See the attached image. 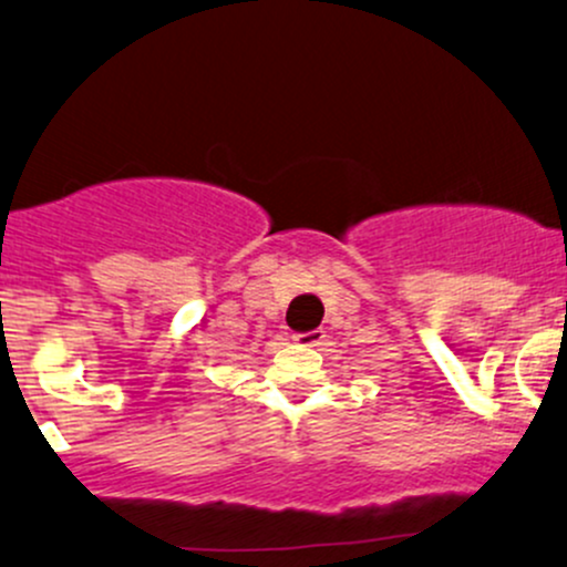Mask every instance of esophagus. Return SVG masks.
Returning a JSON list of instances; mask_svg holds the SVG:
<instances>
[{"label": "esophagus", "instance_id": "esophagus-1", "mask_svg": "<svg viewBox=\"0 0 567 567\" xmlns=\"http://www.w3.org/2000/svg\"><path fill=\"white\" fill-rule=\"evenodd\" d=\"M323 329H313V332H302V334H295V342L297 346H305V348H318L323 342Z\"/></svg>", "mask_w": 567, "mask_h": 567}]
</instances>
